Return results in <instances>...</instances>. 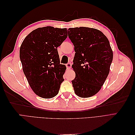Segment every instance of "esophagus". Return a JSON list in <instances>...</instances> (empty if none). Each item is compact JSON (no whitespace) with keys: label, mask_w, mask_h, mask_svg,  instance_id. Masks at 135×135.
Masks as SVG:
<instances>
[{"label":"esophagus","mask_w":135,"mask_h":135,"mask_svg":"<svg viewBox=\"0 0 135 135\" xmlns=\"http://www.w3.org/2000/svg\"><path fill=\"white\" fill-rule=\"evenodd\" d=\"M66 66V68H67L68 69H70L71 68V63H68Z\"/></svg>","instance_id":"obj_1"}]
</instances>
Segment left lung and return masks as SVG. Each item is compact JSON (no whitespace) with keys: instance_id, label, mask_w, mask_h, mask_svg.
<instances>
[{"instance_id":"left-lung-1","label":"left lung","mask_w":135,"mask_h":135,"mask_svg":"<svg viewBox=\"0 0 135 135\" xmlns=\"http://www.w3.org/2000/svg\"><path fill=\"white\" fill-rule=\"evenodd\" d=\"M68 32L75 52L73 87L79 97H91L100 90L109 73L113 54L109 40L93 28H69Z\"/></svg>"}]
</instances>
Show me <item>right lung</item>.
Instances as JSON below:
<instances>
[{
  "instance_id": "1",
  "label": "right lung",
  "mask_w": 135,
  "mask_h": 135,
  "mask_svg": "<svg viewBox=\"0 0 135 135\" xmlns=\"http://www.w3.org/2000/svg\"><path fill=\"white\" fill-rule=\"evenodd\" d=\"M68 37L66 28L47 26L31 31L23 40L20 58L34 93L44 99L57 95L66 68L60 64L57 47Z\"/></svg>"
}]
</instances>
